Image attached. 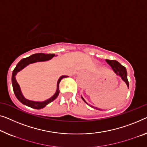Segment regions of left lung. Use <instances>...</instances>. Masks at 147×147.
I'll return each mask as SVG.
<instances>
[{
	"label": "left lung",
	"mask_w": 147,
	"mask_h": 147,
	"mask_svg": "<svg viewBox=\"0 0 147 147\" xmlns=\"http://www.w3.org/2000/svg\"><path fill=\"white\" fill-rule=\"evenodd\" d=\"M106 61L109 65H110L111 69H113V72H114V73L117 74V76L121 78V80L123 81L124 82H125V84H127V88H129V82L127 80V73L126 68L123 66V65H121L119 62H118V61H115V60L106 59ZM81 98H82L83 101H84L88 105H89V106L92 107V108L96 109H98V110H102V109L96 108V107H94L93 106H90V105L88 104V103L85 101V100L83 98L82 96H81Z\"/></svg>",
	"instance_id": "1"
}]
</instances>
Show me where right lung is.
I'll return each mask as SVG.
<instances>
[{"mask_svg": "<svg viewBox=\"0 0 147 147\" xmlns=\"http://www.w3.org/2000/svg\"><path fill=\"white\" fill-rule=\"evenodd\" d=\"M55 56V54H44V53H36L30 55L28 57H26L24 59H22L20 62L18 63L16 67H15L14 71L12 72V88L13 90H14V94L17 98V99L22 104L26 105L28 107H30L32 108L39 109H42L49 104V103L53 101L55 99H56L57 97L59 94V83L61 80L63 79V78L69 77L66 75H63L59 78L57 81V90L55 93L54 94L53 96H52L51 98L49 99L45 100V101L42 102H38V101H32V100H30L24 96L22 92L20 87L18 83L17 82L16 80V76L17 73L20 72L22 70L24 69L26 67L30 64H32V63H37V62H43V61H47L50 59H51L53 57Z\"/></svg>", "mask_w": 147, "mask_h": 147, "instance_id": "obj_1", "label": "right lung"}]
</instances>
